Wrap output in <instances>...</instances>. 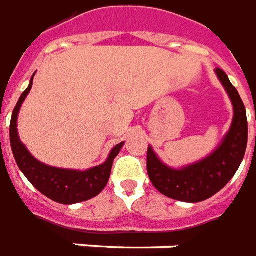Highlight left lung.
Returning <instances> with one entry per match:
<instances>
[{
    "instance_id": "1",
    "label": "left lung",
    "mask_w": 256,
    "mask_h": 256,
    "mask_svg": "<svg viewBox=\"0 0 256 256\" xmlns=\"http://www.w3.org/2000/svg\"><path fill=\"white\" fill-rule=\"evenodd\" d=\"M216 74L234 110L230 130L217 150L202 161L182 169L166 166L151 147L147 150V173L151 182L162 195L170 199L190 203L206 200L226 186L243 161L248 140L246 106L222 69L217 68Z\"/></svg>"
}]
</instances>
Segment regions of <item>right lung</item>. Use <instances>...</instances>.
<instances>
[{
	"instance_id": "1",
	"label": "right lung",
	"mask_w": 256,
	"mask_h": 256,
	"mask_svg": "<svg viewBox=\"0 0 256 256\" xmlns=\"http://www.w3.org/2000/svg\"><path fill=\"white\" fill-rule=\"evenodd\" d=\"M32 80L34 76L31 78L28 88L22 94L18 105L14 106L12 120H10V128H9L10 147H12L13 156L16 160L18 166L34 187L54 202L62 203V204H74V203L84 202L91 198L96 196L109 182L113 161L120 152L124 142L117 144L110 151L109 158L106 160V162H104L100 166L91 168L84 172L48 166L42 162H39L38 160H35L20 142L18 134V110L32 87Z\"/></svg>"
}]
</instances>
